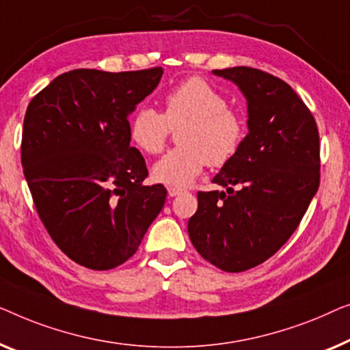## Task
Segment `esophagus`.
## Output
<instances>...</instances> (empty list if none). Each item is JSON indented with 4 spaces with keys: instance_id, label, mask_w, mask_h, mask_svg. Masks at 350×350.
<instances>
[{
    "instance_id": "esophagus-1",
    "label": "esophagus",
    "mask_w": 350,
    "mask_h": 350,
    "mask_svg": "<svg viewBox=\"0 0 350 350\" xmlns=\"http://www.w3.org/2000/svg\"><path fill=\"white\" fill-rule=\"evenodd\" d=\"M182 191H184V190L174 189V187H170V189H168V195H170V196H177V195H180Z\"/></svg>"
}]
</instances>
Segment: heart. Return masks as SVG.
Returning <instances> with one entry per match:
<instances>
[{"label": "heart", "mask_w": 350, "mask_h": 350, "mask_svg": "<svg viewBox=\"0 0 350 350\" xmlns=\"http://www.w3.org/2000/svg\"><path fill=\"white\" fill-rule=\"evenodd\" d=\"M179 144L152 166L160 184L184 189L209 163L222 166L239 150L245 126L217 88L200 77H190L165 96V114L141 106L130 120V137L141 150L159 154L171 128H179Z\"/></svg>", "instance_id": "heart-1"}]
</instances>
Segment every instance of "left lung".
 Listing matches in <instances>:
<instances>
[{
	"label": "left lung",
	"instance_id": "obj_1",
	"mask_svg": "<svg viewBox=\"0 0 350 350\" xmlns=\"http://www.w3.org/2000/svg\"><path fill=\"white\" fill-rule=\"evenodd\" d=\"M213 75L244 95L249 133L214 176L225 191H198L189 236L209 263L241 273L278 252L301 222L321 182V146L311 111L288 83L247 66Z\"/></svg>",
	"mask_w": 350,
	"mask_h": 350
}]
</instances>
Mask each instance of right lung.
Returning <instances> with one entry per match:
<instances>
[{"label":"right lung","instance_id":"obj_1","mask_svg":"<svg viewBox=\"0 0 350 350\" xmlns=\"http://www.w3.org/2000/svg\"><path fill=\"white\" fill-rule=\"evenodd\" d=\"M161 76V68L75 70L27 107L23 174L51 238L82 267L105 271L126 262L163 208L166 189L144 184L128 122Z\"/></svg>","mask_w":350,"mask_h":350}]
</instances>
